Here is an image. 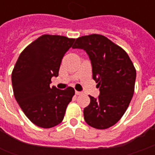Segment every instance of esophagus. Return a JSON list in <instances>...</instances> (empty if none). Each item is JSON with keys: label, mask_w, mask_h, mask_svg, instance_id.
Instances as JSON below:
<instances>
[{"label": "esophagus", "mask_w": 155, "mask_h": 155, "mask_svg": "<svg viewBox=\"0 0 155 155\" xmlns=\"http://www.w3.org/2000/svg\"><path fill=\"white\" fill-rule=\"evenodd\" d=\"M81 94H82V92H80V91H75V94H76V95H81Z\"/></svg>", "instance_id": "1"}]
</instances>
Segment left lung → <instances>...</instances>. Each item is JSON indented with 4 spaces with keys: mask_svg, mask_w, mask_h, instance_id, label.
Listing matches in <instances>:
<instances>
[{
    "mask_svg": "<svg viewBox=\"0 0 155 155\" xmlns=\"http://www.w3.org/2000/svg\"><path fill=\"white\" fill-rule=\"evenodd\" d=\"M73 48L83 49L92 64L93 79L100 87L98 99L91 95L84 109L90 126L105 130L119 121L133 97L136 71L122 48L102 35L92 34L76 39Z\"/></svg>",
    "mask_w": 155,
    "mask_h": 155,
    "instance_id": "1",
    "label": "left lung"
}]
</instances>
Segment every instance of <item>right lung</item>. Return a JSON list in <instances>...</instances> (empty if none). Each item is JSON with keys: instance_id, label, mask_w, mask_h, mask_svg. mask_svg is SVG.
I'll return each instance as SVG.
<instances>
[{"instance_id": "add662e5", "label": "right lung", "mask_w": 155, "mask_h": 155, "mask_svg": "<svg viewBox=\"0 0 155 155\" xmlns=\"http://www.w3.org/2000/svg\"><path fill=\"white\" fill-rule=\"evenodd\" d=\"M75 39L43 35L22 51L12 74L14 96L32 123L44 129L61 123L67 105L74 94L68 87H50L58 76L62 58Z\"/></svg>"}]
</instances>
